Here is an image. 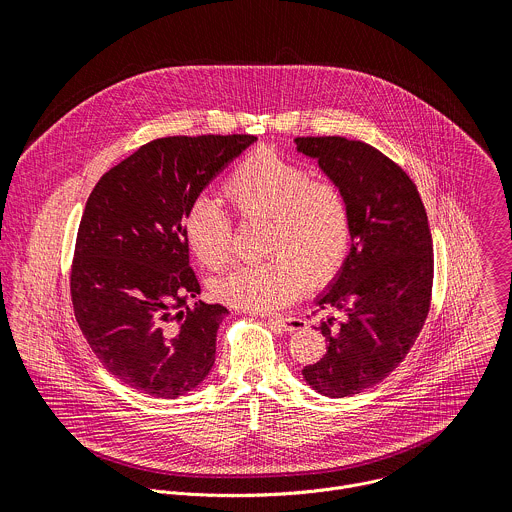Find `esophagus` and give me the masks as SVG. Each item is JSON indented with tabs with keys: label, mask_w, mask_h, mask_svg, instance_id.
<instances>
[{
	"label": "esophagus",
	"mask_w": 512,
	"mask_h": 512,
	"mask_svg": "<svg viewBox=\"0 0 512 512\" xmlns=\"http://www.w3.org/2000/svg\"><path fill=\"white\" fill-rule=\"evenodd\" d=\"M269 324H273V326H277L279 330H283V332H296V330H302V328H306V320L304 318H300V316H267L265 318Z\"/></svg>",
	"instance_id": "obj_1"
}]
</instances>
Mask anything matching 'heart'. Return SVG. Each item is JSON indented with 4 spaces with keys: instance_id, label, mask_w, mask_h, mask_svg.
<instances>
[{
    "instance_id": "obj_1",
    "label": "heart",
    "mask_w": 512,
    "mask_h": 512,
    "mask_svg": "<svg viewBox=\"0 0 512 512\" xmlns=\"http://www.w3.org/2000/svg\"><path fill=\"white\" fill-rule=\"evenodd\" d=\"M223 194L243 221L265 218L263 243L271 257L245 263L214 279L212 294L229 306L271 312L302 294L308 279L322 285L346 263L352 243L350 208L330 180L273 150L245 156L223 184ZM184 239L208 269H221L233 253L227 214L210 200L188 206Z\"/></svg>"
}]
</instances>
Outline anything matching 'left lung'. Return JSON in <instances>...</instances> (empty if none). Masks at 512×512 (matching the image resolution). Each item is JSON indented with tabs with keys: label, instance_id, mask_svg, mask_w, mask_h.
I'll use <instances>...</instances> for the list:
<instances>
[{
	"label": "left lung",
	"instance_id": "left-lung-1",
	"mask_svg": "<svg viewBox=\"0 0 512 512\" xmlns=\"http://www.w3.org/2000/svg\"><path fill=\"white\" fill-rule=\"evenodd\" d=\"M296 145L350 208L346 263L314 300L344 318L320 320L328 350L302 371L316 393L342 399L381 383L419 336L433 285L431 233L417 186L373 145L338 135L296 137Z\"/></svg>",
	"mask_w": 512,
	"mask_h": 512
}]
</instances>
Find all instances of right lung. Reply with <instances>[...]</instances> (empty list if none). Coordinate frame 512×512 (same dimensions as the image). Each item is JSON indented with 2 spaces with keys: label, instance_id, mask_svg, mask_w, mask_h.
I'll return each instance as SVG.
<instances>
[{
  "label": "right lung",
  "instance_id": "right-lung-1",
  "mask_svg": "<svg viewBox=\"0 0 512 512\" xmlns=\"http://www.w3.org/2000/svg\"><path fill=\"white\" fill-rule=\"evenodd\" d=\"M255 135L162 137L111 168L93 188L70 275L77 322L103 367L158 399L198 389L229 310L200 294L182 221L208 182Z\"/></svg>",
  "mask_w": 512,
  "mask_h": 512
}]
</instances>
